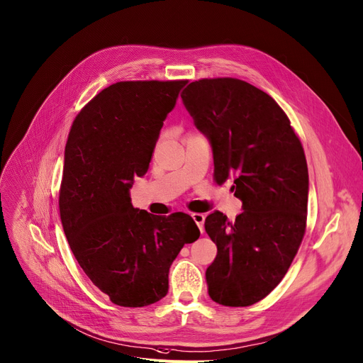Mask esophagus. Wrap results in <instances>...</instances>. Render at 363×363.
Returning a JSON list of instances; mask_svg holds the SVG:
<instances>
[{
	"label": "esophagus",
	"instance_id": "34e87169",
	"mask_svg": "<svg viewBox=\"0 0 363 363\" xmlns=\"http://www.w3.org/2000/svg\"><path fill=\"white\" fill-rule=\"evenodd\" d=\"M191 218H194V221L196 223V225L199 227V230L203 233V223H205V216L201 214V212H194L191 214Z\"/></svg>",
	"mask_w": 363,
	"mask_h": 363
}]
</instances>
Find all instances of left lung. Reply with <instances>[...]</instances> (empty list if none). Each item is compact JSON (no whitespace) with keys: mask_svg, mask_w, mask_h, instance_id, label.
I'll use <instances>...</instances> for the list:
<instances>
[{"mask_svg":"<svg viewBox=\"0 0 363 363\" xmlns=\"http://www.w3.org/2000/svg\"><path fill=\"white\" fill-rule=\"evenodd\" d=\"M182 99L214 152V180L234 179L243 212L205 220L217 245L206 269L211 299L250 306L280 284L301 247L308 217V164L287 114L253 84L216 77L191 82Z\"/></svg>","mask_w":363,"mask_h":363,"instance_id":"obj_1","label":"left lung"}]
</instances>
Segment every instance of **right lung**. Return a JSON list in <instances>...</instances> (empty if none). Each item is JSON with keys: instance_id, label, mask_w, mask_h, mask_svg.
Returning <instances> with one entry per match:
<instances>
[{"instance_id": "1", "label": "right lung", "mask_w": 363, "mask_h": 363, "mask_svg": "<svg viewBox=\"0 0 363 363\" xmlns=\"http://www.w3.org/2000/svg\"><path fill=\"white\" fill-rule=\"evenodd\" d=\"M187 80L117 82L74 118L64 152L60 217L80 268L110 301L152 305L168 291V271L199 238L184 212L152 216L130 203L160 130Z\"/></svg>"}]
</instances>
